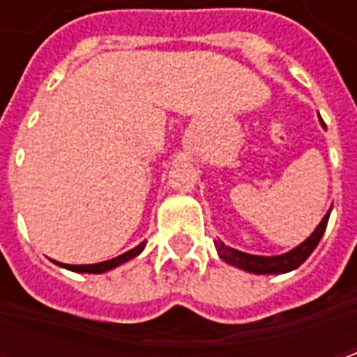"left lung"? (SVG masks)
<instances>
[{
    "label": "left lung",
    "mask_w": 357,
    "mask_h": 357,
    "mask_svg": "<svg viewBox=\"0 0 357 357\" xmlns=\"http://www.w3.org/2000/svg\"><path fill=\"white\" fill-rule=\"evenodd\" d=\"M323 124V122H321ZM331 210L323 216V220L319 222V225L315 227V231L307 237L304 243H300L298 247L292 248L289 252L279 256H256V255H247V252H241L237 248L227 247L225 243L218 239L214 241L216 245V250L220 258L224 262L231 264L235 268L245 269L248 273H258V275H269V273H287V271H292L296 269L300 264L306 262V258L312 252L314 248L317 247V243L321 241L323 233H325V227H327V222H329Z\"/></svg>",
    "instance_id": "1"
}]
</instances>
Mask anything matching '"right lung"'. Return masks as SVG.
Segmentation results:
<instances>
[{"label":"right lung","instance_id":"add662e5","mask_svg":"<svg viewBox=\"0 0 357 357\" xmlns=\"http://www.w3.org/2000/svg\"><path fill=\"white\" fill-rule=\"evenodd\" d=\"M143 248H145V243H141V245H137L135 248L128 250V252H124V255L116 256V258H112V260H105V262H99V264H88V266H70V264H61V262H55V264L61 266V268L70 269V271H78V273H105V271L114 269L116 266H120V264H124L128 262V260L135 258Z\"/></svg>","mask_w":357,"mask_h":357}]
</instances>
